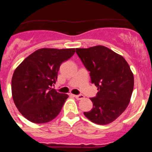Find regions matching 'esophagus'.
<instances>
[{"mask_svg":"<svg viewBox=\"0 0 152 152\" xmlns=\"http://www.w3.org/2000/svg\"><path fill=\"white\" fill-rule=\"evenodd\" d=\"M75 97L76 98V99H77V100H82V99H84V95H81V94H80V95H75Z\"/></svg>","mask_w":152,"mask_h":152,"instance_id":"esophagus-1","label":"esophagus"}]
</instances>
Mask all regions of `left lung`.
<instances>
[{
	"label": "left lung",
	"instance_id": "8db88e82",
	"mask_svg": "<svg viewBox=\"0 0 152 152\" xmlns=\"http://www.w3.org/2000/svg\"><path fill=\"white\" fill-rule=\"evenodd\" d=\"M91 73V82L97 87L96 97L91 98L93 108L86 117L98 125L116 120L130 102L134 88L133 73L124 58L103 45L76 49Z\"/></svg>",
	"mask_w": 152,
	"mask_h": 152
}]
</instances>
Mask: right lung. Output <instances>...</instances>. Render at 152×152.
<instances>
[{
  "label": "right lung",
  "instance_id": "obj_1",
  "mask_svg": "<svg viewBox=\"0 0 152 152\" xmlns=\"http://www.w3.org/2000/svg\"><path fill=\"white\" fill-rule=\"evenodd\" d=\"M75 49L42 48L19 64L11 80L12 96L17 110L29 121L49 123L61 112L68 95L52 88L60 65L72 57Z\"/></svg>",
  "mask_w": 152,
  "mask_h": 152
}]
</instances>
